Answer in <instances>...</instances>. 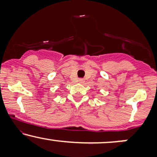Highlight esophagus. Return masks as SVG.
I'll return each instance as SVG.
<instances>
[{"mask_svg":"<svg viewBox=\"0 0 157 157\" xmlns=\"http://www.w3.org/2000/svg\"><path fill=\"white\" fill-rule=\"evenodd\" d=\"M84 82L83 79H82V78L79 79V82H80V83H82V82Z\"/></svg>","mask_w":157,"mask_h":157,"instance_id":"34e87169","label":"esophagus"}]
</instances>
